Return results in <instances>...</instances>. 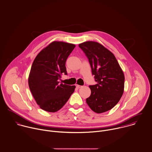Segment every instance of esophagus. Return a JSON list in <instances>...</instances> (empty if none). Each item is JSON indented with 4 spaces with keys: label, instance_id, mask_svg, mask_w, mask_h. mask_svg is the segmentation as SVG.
Returning a JSON list of instances; mask_svg holds the SVG:
<instances>
[{
    "label": "esophagus",
    "instance_id": "34e87169",
    "mask_svg": "<svg viewBox=\"0 0 152 152\" xmlns=\"http://www.w3.org/2000/svg\"><path fill=\"white\" fill-rule=\"evenodd\" d=\"M76 88H81V87H82V86L79 85H76Z\"/></svg>",
    "mask_w": 152,
    "mask_h": 152
}]
</instances>
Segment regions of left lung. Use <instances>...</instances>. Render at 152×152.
Segmentation results:
<instances>
[{
    "mask_svg": "<svg viewBox=\"0 0 152 152\" xmlns=\"http://www.w3.org/2000/svg\"><path fill=\"white\" fill-rule=\"evenodd\" d=\"M88 58L97 84L90 85L91 94L86 101L90 108L100 114L111 110L120 100L124 89V75L115 56L95 41L79 44Z\"/></svg>",
    "mask_w": 152,
    "mask_h": 152,
    "instance_id": "obj_1",
    "label": "left lung"
}]
</instances>
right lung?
Returning a JSON list of instances; mask_svg holds the SVG:
<instances>
[{
  "label": "right lung",
  "mask_w": 152,
  "mask_h": 152,
  "mask_svg": "<svg viewBox=\"0 0 152 152\" xmlns=\"http://www.w3.org/2000/svg\"><path fill=\"white\" fill-rule=\"evenodd\" d=\"M73 44L53 41L36 56L28 77L31 92L42 110H60L74 92L75 86L60 83L62 74L67 75L66 61L75 48Z\"/></svg>",
  "instance_id": "right-lung-1"
}]
</instances>
